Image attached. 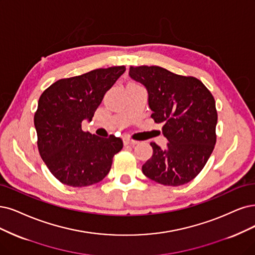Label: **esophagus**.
Here are the masks:
<instances>
[{
  "label": "esophagus",
  "mask_w": 255,
  "mask_h": 255,
  "mask_svg": "<svg viewBox=\"0 0 255 255\" xmlns=\"http://www.w3.org/2000/svg\"><path fill=\"white\" fill-rule=\"evenodd\" d=\"M137 143H138L137 140H134L132 138H129V137L124 138V145H136Z\"/></svg>",
  "instance_id": "1"
}]
</instances>
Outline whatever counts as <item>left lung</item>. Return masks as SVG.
Listing matches in <instances>:
<instances>
[{"mask_svg": "<svg viewBox=\"0 0 255 255\" xmlns=\"http://www.w3.org/2000/svg\"><path fill=\"white\" fill-rule=\"evenodd\" d=\"M129 74L147 88L151 118L163 123L169 142L164 149L150 143L153 154L143 165V173L165 186L189 183L203 170L216 143L213 96L199 79L159 66H130Z\"/></svg>", "mask_w": 255, "mask_h": 255, "instance_id": "left-lung-1", "label": "left lung"}]
</instances>
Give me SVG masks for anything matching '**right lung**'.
Segmentation results:
<instances>
[{"label":"right lung","instance_id":"obj_1","mask_svg":"<svg viewBox=\"0 0 255 255\" xmlns=\"http://www.w3.org/2000/svg\"><path fill=\"white\" fill-rule=\"evenodd\" d=\"M126 67L99 68L61 79L45 89L34 113L37 149L47 168L62 184L86 187L101 182L123 148V140L82 130Z\"/></svg>","mask_w":255,"mask_h":255}]
</instances>
